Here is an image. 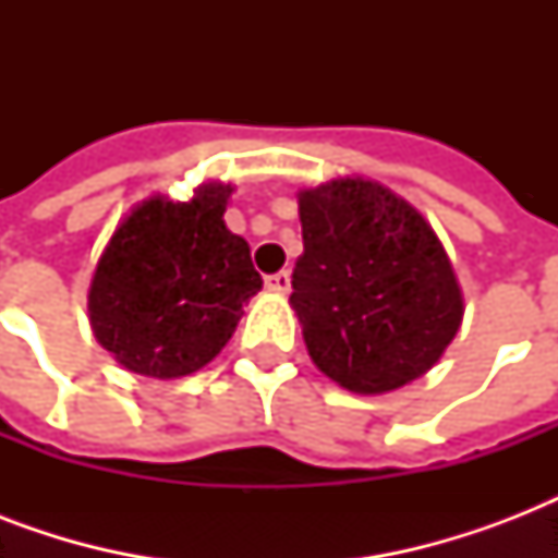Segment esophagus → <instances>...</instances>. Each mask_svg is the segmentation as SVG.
I'll list each match as a JSON object with an SVG mask.
<instances>
[{"mask_svg": "<svg viewBox=\"0 0 558 558\" xmlns=\"http://www.w3.org/2000/svg\"><path fill=\"white\" fill-rule=\"evenodd\" d=\"M266 289L269 292H278V295H287L289 289H292V275L289 271H275L266 278Z\"/></svg>", "mask_w": 558, "mask_h": 558, "instance_id": "1", "label": "esophagus"}]
</instances>
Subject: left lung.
Returning <instances> with one entry per match:
<instances>
[{"mask_svg": "<svg viewBox=\"0 0 558 558\" xmlns=\"http://www.w3.org/2000/svg\"><path fill=\"white\" fill-rule=\"evenodd\" d=\"M304 254L289 304L315 367L353 393H385L440 362L463 322L446 248L423 214L373 179L298 193Z\"/></svg>", "mask_w": 558, "mask_h": 558, "instance_id": "1", "label": "left lung"}]
</instances>
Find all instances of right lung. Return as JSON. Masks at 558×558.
<instances>
[{
	"mask_svg": "<svg viewBox=\"0 0 558 558\" xmlns=\"http://www.w3.org/2000/svg\"><path fill=\"white\" fill-rule=\"evenodd\" d=\"M231 191L205 182L187 202L150 196L109 236L92 275L89 322L126 371L153 379L199 371L260 292L248 243L222 219Z\"/></svg>",
	"mask_w": 558,
	"mask_h": 558,
	"instance_id": "1",
	"label": "right lung"
}]
</instances>
